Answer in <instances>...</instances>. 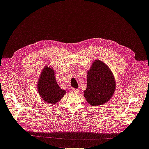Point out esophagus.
Returning <instances> with one entry per match:
<instances>
[{"mask_svg": "<svg viewBox=\"0 0 149 149\" xmlns=\"http://www.w3.org/2000/svg\"><path fill=\"white\" fill-rule=\"evenodd\" d=\"M71 91L72 92H73V93H77V92H78V90L75 89V88H71Z\"/></svg>", "mask_w": 149, "mask_h": 149, "instance_id": "1", "label": "esophagus"}]
</instances>
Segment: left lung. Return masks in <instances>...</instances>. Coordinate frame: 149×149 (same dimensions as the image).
I'll return each instance as SVG.
<instances>
[{"label": "left lung", "mask_w": 149, "mask_h": 149, "mask_svg": "<svg viewBox=\"0 0 149 149\" xmlns=\"http://www.w3.org/2000/svg\"><path fill=\"white\" fill-rule=\"evenodd\" d=\"M84 97L92 106L107 103L115 90V80L111 70L100 60H95L88 71Z\"/></svg>", "instance_id": "left-lung-1"}]
</instances>
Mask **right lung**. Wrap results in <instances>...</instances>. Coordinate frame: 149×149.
I'll return each instance as SVG.
<instances>
[{
	"mask_svg": "<svg viewBox=\"0 0 149 149\" xmlns=\"http://www.w3.org/2000/svg\"><path fill=\"white\" fill-rule=\"evenodd\" d=\"M38 88L39 93L43 100L48 103H56L66 93L56 83L54 71L46 66L44 68L40 76Z\"/></svg>",
	"mask_w": 149,
	"mask_h": 149,
	"instance_id": "add662e5",
	"label": "right lung"
}]
</instances>
